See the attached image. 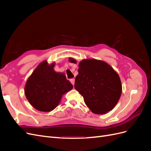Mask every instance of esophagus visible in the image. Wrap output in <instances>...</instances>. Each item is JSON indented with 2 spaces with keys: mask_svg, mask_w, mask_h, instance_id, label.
Segmentation results:
<instances>
[{
  "mask_svg": "<svg viewBox=\"0 0 151 151\" xmlns=\"http://www.w3.org/2000/svg\"><path fill=\"white\" fill-rule=\"evenodd\" d=\"M70 83H72V84L73 86H74V83H75V79H74V78L71 79L70 80Z\"/></svg>",
  "mask_w": 151,
  "mask_h": 151,
  "instance_id": "obj_1",
  "label": "esophagus"
}]
</instances>
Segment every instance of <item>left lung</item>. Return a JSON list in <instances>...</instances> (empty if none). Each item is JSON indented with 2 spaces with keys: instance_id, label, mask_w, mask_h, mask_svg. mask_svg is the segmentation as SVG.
Wrapping results in <instances>:
<instances>
[{
  "instance_id": "8db88e82",
  "label": "left lung",
  "mask_w": 151,
  "mask_h": 151,
  "mask_svg": "<svg viewBox=\"0 0 151 151\" xmlns=\"http://www.w3.org/2000/svg\"><path fill=\"white\" fill-rule=\"evenodd\" d=\"M69 61L77 63L72 58ZM78 72L74 88L91 111L102 115L113 109L122 91L120 77L115 70L104 61L85 59L79 63Z\"/></svg>"
}]
</instances>
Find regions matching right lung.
Segmentation results:
<instances>
[{
	"instance_id": "obj_1",
	"label": "right lung",
	"mask_w": 151,
	"mask_h": 151,
	"mask_svg": "<svg viewBox=\"0 0 151 151\" xmlns=\"http://www.w3.org/2000/svg\"><path fill=\"white\" fill-rule=\"evenodd\" d=\"M54 62L40 63L26 82V97L35 109L49 112L60 103L62 96L70 91L73 86L63 73L54 70Z\"/></svg>"
}]
</instances>
